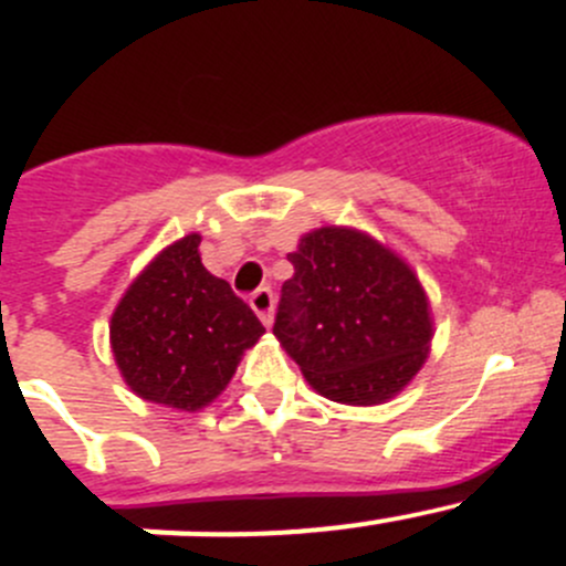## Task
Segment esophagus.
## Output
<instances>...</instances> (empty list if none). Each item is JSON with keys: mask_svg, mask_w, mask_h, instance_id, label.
<instances>
[{"mask_svg": "<svg viewBox=\"0 0 566 566\" xmlns=\"http://www.w3.org/2000/svg\"><path fill=\"white\" fill-rule=\"evenodd\" d=\"M249 304H251V310L256 312V317L262 319V323H265V325L273 323V293H271V290L260 287L254 295H251Z\"/></svg>", "mask_w": 566, "mask_h": 566, "instance_id": "esophagus-1", "label": "esophagus"}]
</instances>
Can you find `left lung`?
<instances>
[{"instance_id": "obj_1", "label": "left lung", "mask_w": 566, "mask_h": 566, "mask_svg": "<svg viewBox=\"0 0 566 566\" xmlns=\"http://www.w3.org/2000/svg\"><path fill=\"white\" fill-rule=\"evenodd\" d=\"M273 336L331 402L397 397L430 356V298L397 251L356 227H319L287 254Z\"/></svg>"}]
</instances>
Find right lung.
Masks as SVG:
<instances>
[{"label":"right lung","mask_w":566,"mask_h":566,"mask_svg":"<svg viewBox=\"0 0 566 566\" xmlns=\"http://www.w3.org/2000/svg\"><path fill=\"white\" fill-rule=\"evenodd\" d=\"M199 232L158 251L128 284L108 323L114 364L147 402L202 410L227 389L243 353L265 334L254 312L199 256Z\"/></svg>","instance_id":"obj_1"}]
</instances>
